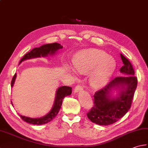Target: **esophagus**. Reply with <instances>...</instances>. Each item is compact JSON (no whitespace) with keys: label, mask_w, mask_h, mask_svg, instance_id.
Returning a JSON list of instances; mask_svg holds the SVG:
<instances>
[{"label":"esophagus","mask_w":148,"mask_h":148,"mask_svg":"<svg viewBox=\"0 0 148 148\" xmlns=\"http://www.w3.org/2000/svg\"><path fill=\"white\" fill-rule=\"evenodd\" d=\"M82 90H83V88L81 87V86L78 85V86H76V87H75V90H74V92H75V93H77V92L82 91Z\"/></svg>","instance_id":"1"}]
</instances>
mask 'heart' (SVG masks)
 Segmentation results:
<instances>
[{"mask_svg":"<svg viewBox=\"0 0 148 148\" xmlns=\"http://www.w3.org/2000/svg\"><path fill=\"white\" fill-rule=\"evenodd\" d=\"M73 64L78 73H90V82L95 88H102L106 86L116 69L113 58L97 49L78 53L73 58ZM69 69L73 71L71 68Z\"/></svg>","mask_w":148,"mask_h":148,"instance_id":"1","label":"heart"}]
</instances>
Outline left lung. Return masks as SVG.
Returning a JSON list of instances; mask_svg holds the SVG:
<instances>
[{
  "instance_id": "obj_1",
  "label": "left lung",
  "mask_w": 148,
  "mask_h": 148,
  "mask_svg": "<svg viewBox=\"0 0 148 148\" xmlns=\"http://www.w3.org/2000/svg\"><path fill=\"white\" fill-rule=\"evenodd\" d=\"M123 66L120 72L124 77L113 79L104 88L97 91L94 97V106L87 114L88 119L97 124L108 126L118 121L130 110L137 86V78L132 64L121 54ZM115 90L118 95L113 96Z\"/></svg>"
}]
</instances>
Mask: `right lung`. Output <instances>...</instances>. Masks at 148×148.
Here are the masks:
<instances>
[{
	"label": "right lung",
	"instance_id": "right-lung-1",
	"mask_svg": "<svg viewBox=\"0 0 148 148\" xmlns=\"http://www.w3.org/2000/svg\"><path fill=\"white\" fill-rule=\"evenodd\" d=\"M63 48L62 46H61L58 43H53V44H48L45 45L41 46L39 48H35L33 49L32 51L27 53L22 58L19 64L23 62L24 60H26L28 59H32V58H38V57H47L48 56H53L54 55L58 50L62 49ZM16 75H14L12 82H11V86L12 88L13 86L14 83H15L16 79ZM72 93V88L68 86H60V87L57 89L56 91V96H55V102L53 106L50 110L48 113H47L45 116H43L42 117L40 118H31L28 116H23L19 115L21 119L24 121L29 123L31 124H35V125H42L48 123L49 122L51 121L55 116H57L58 113L59 112L61 106L62 104L63 99L66 96L70 95ZM12 104H13L12 102Z\"/></svg>",
	"mask_w": 148,
	"mask_h": 148
}]
</instances>
